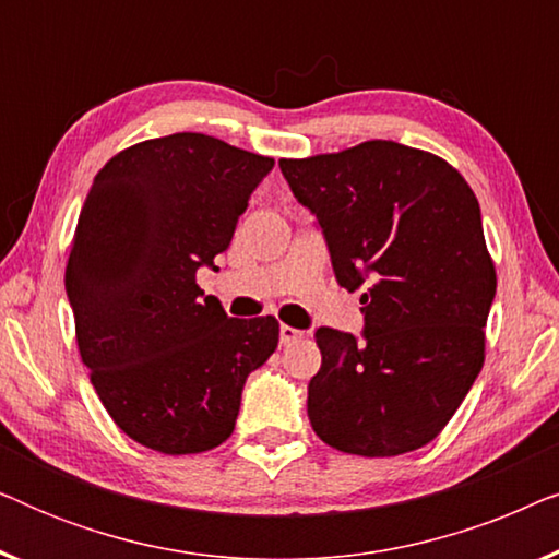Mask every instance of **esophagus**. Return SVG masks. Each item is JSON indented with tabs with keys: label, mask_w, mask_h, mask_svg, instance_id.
Returning <instances> with one entry per match:
<instances>
[{
	"label": "esophagus",
	"mask_w": 559,
	"mask_h": 559,
	"mask_svg": "<svg viewBox=\"0 0 559 559\" xmlns=\"http://www.w3.org/2000/svg\"><path fill=\"white\" fill-rule=\"evenodd\" d=\"M302 331H297V328H289V325H280V341L282 346H289V343L300 341L302 338Z\"/></svg>",
	"instance_id": "obj_1"
}]
</instances>
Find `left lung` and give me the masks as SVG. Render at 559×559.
I'll use <instances>...</instances> for the list:
<instances>
[{"label":"left lung","instance_id":"left-lung-1","mask_svg":"<svg viewBox=\"0 0 559 559\" xmlns=\"http://www.w3.org/2000/svg\"><path fill=\"white\" fill-rule=\"evenodd\" d=\"M280 170L316 216L338 285L364 287L361 338L316 333L312 430L364 457L427 445L484 366L496 272L476 195L445 159L389 140Z\"/></svg>","mask_w":559,"mask_h":559}]
</instances>
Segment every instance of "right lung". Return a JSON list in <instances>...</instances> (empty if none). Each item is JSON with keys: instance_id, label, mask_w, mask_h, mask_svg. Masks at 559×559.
<instances>
[{"instance_id": "1", "label": "right lung", "mask_w": 559, "mask_h": 559, "mask_svg": "<svg viewBox=\"0 0 559 559\" xmlns=\"http://www.w3.org/2000/svg\"><path fill=\"white\" fill-rule=\"evenodd\" d=\"M274 159L209 134L134 144L102 167L75 226L66 293L75 338L114 423L165 455L234 432L247 377L274 354L272 316L228 318L195 285L228 249Z\"/></svg>"}]
</instances>
